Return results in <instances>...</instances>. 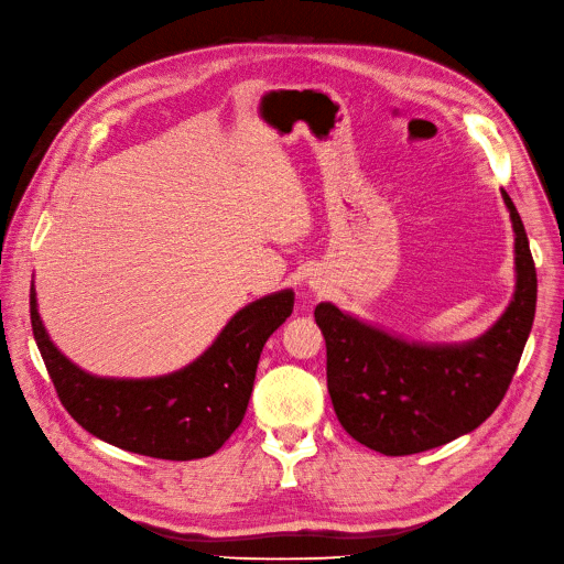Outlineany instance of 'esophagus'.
<instances>
[{"instance_id": "obj_1", "label": "esophagus", "mask_w": 564, "mask_h": 564, "mask_svg": "<svg viewBox=\"0 0 564 564\" xmlns=\"http://www.w3.org/2000/svg\"><path fill=\"white\" fill-rule=\"evenodd\" d=\"M311 284H313V289H317V292H319V289H324L319 282H311Z\"/></svg>"}]
</instances>
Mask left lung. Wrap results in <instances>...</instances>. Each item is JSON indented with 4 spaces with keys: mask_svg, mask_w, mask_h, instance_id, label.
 <instances>
[{
    "mask_svg": "<svg viewBox=\"0 0 564 564\" xmlns=\"http://www.w3.org/2000/svg\"><path fill=\"white\" fill-rule=\"evenodd\" d=\"M516 292L491 327L464 344H421L334 303L315 322L327 344V388L346 433L386 456L419 454L475 431L513 381L536 311V268L513 199Z\"/></svg>",
    "mask_w": 564,
    "mask_h": 564,
    "instance_id": "obj_1",
    "label": "left lung"
}]
</instances>
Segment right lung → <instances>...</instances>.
Instances as JSON below:
<instances>
[{"mask_svg":"<svg viewBox=\"0 0 564 564\" xmlns=\"http://www.w3.org/2000/svg\"><path fill=\"white\" fill-rule=\"evenodd\" d=\"M292 311V289L256 299L183 369L112 379L79 369L54 346L37 311L35 282L30 286L32 334L67 414L108 445L169 460L204 458L224 447L245 419L265 340Z\"/></svg>","mask_w":564,"mask_h":564,"instance_id":"add662e5","label":"right lung"}]
</instances>
